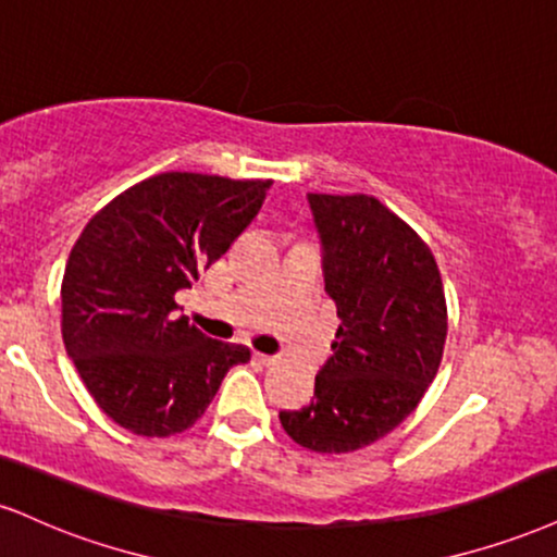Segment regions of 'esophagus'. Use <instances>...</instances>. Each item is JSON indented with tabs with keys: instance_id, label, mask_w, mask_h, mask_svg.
Returning <instances> with one entry per match:
<instances>
[{
	"instance_id": "obj_1",
	"label": "esophagus",
	"mask_w": 557,
	"mask_h": 557,
	"mask_svg": "<svg viewBox=\"0 0 557 557\" xmlns=\"http://www.w3.org/2000/svg\"><path fill=\"white\" fill-rule=\"evenodd\" d=\"M253 358H257L259 363H264V366L274 363V355H267V352H253Z\"/></svg>"
}]
</instances>
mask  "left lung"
<instances>
[{
	"instance_id": "8db88e82",
	"label": "left lung",
	"mask_w": 557,
	"mask_h": 557,
	"mask_svg": "<svg viewBox=\"0 0 557 557\" xmlns=\"http://www.w3.org/2000/svg\"><path fill=\"white\" fill-rule=\"evenodd\" d=\"M306 199L343 324L311 405L280 423L311 451L345 454L384 438L423 399L444 355L446 298L431 249L379 199Z\"/></svg>"
}]
</instances>
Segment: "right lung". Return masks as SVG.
I'll return each instance as SVG.
<instances>
[{"label": "right lung", "instance_id": "1", "mask_svg": "<svg viewBox=\"0 0 557 557\" xmlns=\"http://www.w3.org/2000/svg\"><path fill=\"white\" fill-rule=\"evenodd\" d=\"M272 181L160 173L119 194L85 225L62 283V337L79 379L113 423L181 433L202 418L246 345L189 324L191 287L257 218Z\"/></svg>", "mask_w": 557, "mask_h": 557}]
</instances>
